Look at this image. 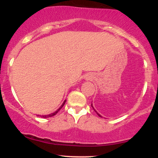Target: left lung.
Masks as SVG:
<instances>
[{
	"instance_id": "obj_1",
	"label": "left lung",
	"mask_w": 158,
	"mask_h": 158,
	"mask_svg": "<svg viewBox=\"0 0 158 158\" xmlns=\"http://www.w3.org/2000/svg\"><path fill=\"white\" fill-rule=\"evenodd\" d=\"M91 107H92V108H93V109L94 110V111H95V112H96V113H97V114H98V116H99V117H102V116H101V115H100V114H98V113H97V110H96L95 109H94V108L93 105H92V104H91Z\"/></svg>"
}]
</instances>
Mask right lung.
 <instances>
[{"instance_id": "right-lung-1", "label": "right lung", "mask_w": 158, "mask_h": 158, "mask_svg": "<svg viewBox=\"0 0 158 158\" xmlns=\"http://www.w3.org/2000/svg\"><path fill=\"white\" fill-rule=\"evenodd\" d=\"M65 102H66V100H64V102L62 103V105H61V106H60V108H59V109H57V110H56L55 112H53V113H52V114H48V115H42V116L39 115V116H40V117H43V118H48V117H53V116H54V115H56V114H57L58 112H59V110H61V108H62L63 106H64V105L65 104Z\"/></svg>"}]
</instances>
